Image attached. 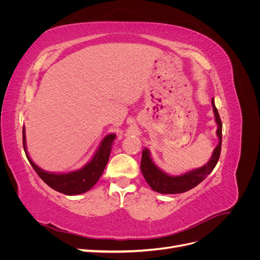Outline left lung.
Wrapping results in <instances>:
<instances>
[{
    "label": "left lung",
    "mask_w": 260,
    "mask_h": 260,
    "mask_svg": "<svg viewBox=\"0 0 260 260\" xmlns=\"http://www.w3.org/2000/svg\"><path fill=\"white\" fill-rule=\"evenodd\" d=\"M212 109H214L216 122L218 124L217 136L219 138V143L216 146L214 153H212L209 161L204 165L203 167L188 171L186 174L181 176H169L166 172L160 170L156 166L149 155V151L145 148L142 152V159H141V171L147 182L152 187V190L161 194H179L184 193L191 188L199 185L202 181L205 179L210 172L214 170L219 160L220 152H221V139H222V123L220 120V116L215 106V101H211Z\"/></svg>",
    "instance_id": "1"
}]
</instances>
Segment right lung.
Returning <instances> with one entry per match:
<instances>
[{"label": "right lung", "mask_w": 260, "mask_h": 260, "mask_svg": "<svg viewBox=\"0 0 260 260\" xmlns=\"http://www.w3.org/2000/svg\"><path fill=\"white\" fill-rule=\"evenodd\" d=\"M115 138L116 135H114V133L106 136L103 139V141H102V143L98 148L96 153L94 154L93 158L81 169L68 172V174H51V172L44 171L41 168H39L37 165L31 160L26 149L25 127L22 128L23 149H25V153L30 165L32 166L38 176L40 177L50 187H52L55 191L66 195H76L84 193L86 191H89L90 188L98 182L102 174H103L107 161L109 159V154H111L112 144Z\"/></svg>", "instance_id": "add662e5"}]
</instances>
